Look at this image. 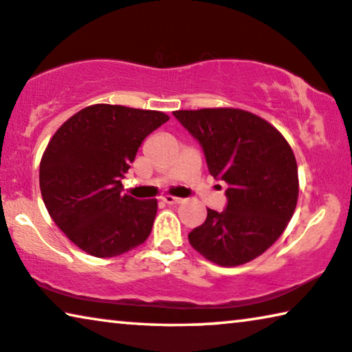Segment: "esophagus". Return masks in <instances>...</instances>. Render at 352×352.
Masks as SVG:
<instances>
[{"mask_svg":"<svg viewBox=\"0 0 352 352\" xmlns=\"http://www.w3.org/2000/svg\"><path fill=\"white\" fill-rule=\"evenodd\" d=\"M161 201L164 204H169V206H177V204H182L183 199L174 197V196H164V197H161Z\"/></svg>","mask_w":352,"mask_h":352,"instance_id":"esophagus-1","label":"esophagus"}]
</instances>
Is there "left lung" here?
I'll return each mask as SVG.
<instances>
[{
	"label": "left lung",
	"instance_id": "8db88e82",
	"mask_svg": "<svg viewBox=\"0 0 352 352\" xmlns=\"http://www.w3.org/2000/svg\"><path fill=\"white\" fill-rule=\"evenodd\" d=\"M174 117L201 144L208 172L228 185L223 212L207 208L188 234L204 258L242 265L274 245L298 197L297 162L280 131L240 109L175 110Z\"/></svg>",
	"mask_w": 352,
	"mask_h": 352
}]
</instances>
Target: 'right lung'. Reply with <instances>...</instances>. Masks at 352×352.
<instances>
[{
  "mask_svg": "<svg viewBox=\"0 0 352 352\" xmlns=\"http://www.w3.org/2000/svg\"><path fill=\"white\" fill-rule=\"evenodd\" d=\"M169 117L156 110L94 104L60 126L42 155L41 194L66 237L96 258L142 245L158 202L122 194L140 144Z\"/></svg>",
  "mask_w": 352,
  "mask_h": 352,
  "instance_id": "right-lung-1",
  "label": "right lung"
}]
</instances>
